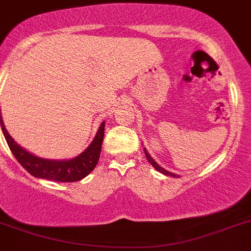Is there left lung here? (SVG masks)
Masks as SVG:
<instances>
[{
    "mask_svg": "<svg viewBox=\"0 0 251 251\" xmlns=\"http://www.w3.org/2000/svg\"><path fill=\"white\" fill-rule=\"evenodd\" d=\"M144 152H145V156H147L148 161H149V163L151 164V165L154 166V168L156 169V170L159 171V173L164 174V175H166V176H173V177H178V176H177V175H175V174H173V173H169V171H166L165 169H163V168H161V166H159V165H157V164L155 163L154 160L151 159V156H150V155L148 154V151H147V150H145V149H144Z\"/></svg>",
    "mask_w": 251,
    "mask_h": 251,
    "instance_id": "left-lung-1",
    "label": "left lung"
}]
</instances>
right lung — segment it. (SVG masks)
<instances>
[{
  "label": "right lung",
  "mask_w": 251,
  "mask_h": 251,
  "mask_svg": "<svg viewBox=\"0 0 251 251\" xmlns=\"http://www.w3.org/2000/svg\"><path fill=\"white\" fill-rule=\"evenodd\" d=\"M0 122L2 132H3L12 154L14 155L17 161L34 177L47 178V180L58 181V182H75V181L86 177L96 168L97 163H99L104 135V123L101 124L94 142L90 144V147L85 151L81 152L75 159L56 161V160L40 159V157H37L25 151L8 134V132L4 128L1 116Z\"/></svg>",
  "instance_id": "right-lung-1"
}]
</instances>
